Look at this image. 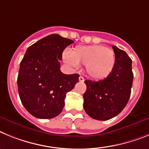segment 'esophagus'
<instances>
[{"label": "esophagus", "mask_w": 149, "mask_h": 149, "mask_svg": "<svg viewBox=\"0 0 149 149\" xmlns=\"http://www.w3.org/2000/svg\"><path fill=\"white\" fill-rule=\"evenodd\" d=\"M79 82H84V81H85V78H84L83 76H80L79 77Z\"/></svg>", "instance_id": "1"}]
</instances>
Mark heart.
Returning a JSON list of instances; mask_svg holds the SVG:
<instances>
[{
	"mask_svg": "<svg viewBox=\"0 0 149 149\" xmlns=\"http://www.w3.org/2000/svg\"><path fill=\"white\" fill-rule=\"evenodd\" d=\"M63 59L74 68L85 65L86 72L90 77L94 79H103L113 70L116 56L110 48L102 45H90L76 46L70 54L64 52Z\"/></svg>",
	"mask_w": 149,
	"mask_h": 149,
	"instance_id": "obj_1",
	"label": "heart"
}]
</instances>
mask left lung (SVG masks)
<instances>
[{"label":"left lung","mask_w":149,"mask_h":149,"mask_svg":"<svg viewBox=\"0 0 149 149\" xmlns=\"http://www.w3.org/2000/svg\"><path fill=\"white\" fill-rule=\"evenodd\" d=\"M116 56L111 74L103 80H85L83 107L94 119L107 121L118 116L126 107L131 93L134 74L132 60L126 52L112 46Z\"/></svg>","instance_id":"1"}]
</instances>
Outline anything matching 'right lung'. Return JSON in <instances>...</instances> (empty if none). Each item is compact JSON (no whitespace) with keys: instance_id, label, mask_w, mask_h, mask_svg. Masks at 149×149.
Masks as SVG:
<instances>
[{"instance_id":"add662e5","label":"right lung","mask_w":149,"mask_h":149,"mask_svg":"<svg viewBox=\"0 0 149 149\" xmlns=\"http://www.w3.org/2000/svg\"><path fill=\"white\" fill-rule=\"evenodd\" d=\"M73 42L53 33L28 48L20 63L18 90L24 107L34 117L58 116L66 94L79 82V74H64L60 70L63 51Z\"/></svg>"}]
</instances>
